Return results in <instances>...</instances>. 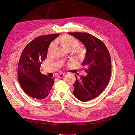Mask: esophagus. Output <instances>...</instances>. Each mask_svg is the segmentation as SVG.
Instances as JSON below:
<instances>
[{
    "mask_svg": "<svg viewBox=\"0 0 135 135\" xmlns=\"http://www.w3.org/2000/svg\"><path fill=\"white\" fill-rule=\"evenodd\" d=\"M64 76H65V74H64V73H60V74L57 75V77L60 78H63Z\"/></svg>",
    "mask_w": 135,
    "mask_h": 135,
    "instance_id": "obj_1",
    "label": "esophagus"
}]
</instances>
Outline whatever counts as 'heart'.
Listing matches in <instances>:
<instances>
[{
	"mask_svg": "<svg viewBox=\"0 0 135 135\" xmlns=\"http://www.w3.org/2000/svg\"><path fill=\"white\" fill-rule=\"evenodd\" d=\"M56 43L60 44L67 51H74L79 46L78 40L73 36L69 35H64L61 36L56 40ZM53 47H54V45H51L50 49H49V52H50L52 50Z\"/></svg>",
	"mask_w": 135,
	"mask_h": 135,
	"instance_id": "1",
	"label": "heart"
}]
</instances>
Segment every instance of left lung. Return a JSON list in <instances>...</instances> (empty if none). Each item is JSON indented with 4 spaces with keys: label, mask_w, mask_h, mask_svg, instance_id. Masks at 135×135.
<instances>
[{
    "label": "left lung",
    "mask_w": 135,
    "mask_h": 135,
    "mask_svg": "<svg viewBox=\"0 0 135 135\" xmlns=\"http://www.w3.org/2000/svg\"><path fill=\"white\" fill-rule=\"evenodd\" d=\"M69 34L78 39L86 49L82 65L87 75L76 76L73 85L74 96L85 102L99 96L107 87L111 75V59L107 47L100 39L84 32Z\"/></svg>",
    "instance_id": "obj_1"
}]
</instances>
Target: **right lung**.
I'll return each mask as SVG.
<instances>
[{
    "instance_id": "1",
    "label": "right lung",
    "mask_w": 135,
    "mask_h": 135,
    "mask_svg": "<svg viewBox=\"0 0 135 135\" xmlns=\"http://www.w3.org/2000/svg\"><path fill=\"white\" fill-rule=\"evenodd\" d=\"M59 35L40 36L24 48L18 62V79L27 95L39 100L46 98L54 84L55 79L40 73L42 61L46 58L51 43Z\"/></svg>"
}]
</instances>
